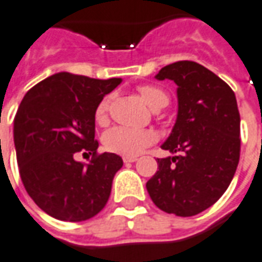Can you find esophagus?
Here are the masks:
<instances>
[{
  "label": "esophagus",
  "instance_id": "34e87169",
  "mask_svg": "<svg viewBox=\"0 0 262 262\" xmlns=\"http://www.w3.org/2000/svg\"><path fill=\"white\" fill-rule=\"evenodd\" d=\"M137 157L136 156H123V162L125 163H133L136 162Z\"/></svg>",
  "mask_w": 262,
  "mask_h": 262
}]
</instances>
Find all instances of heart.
<instances>
[{
  "mask_svg": "<svg viewBox=\"0 0 262 262\" xmlns=\"http://www.w3.org/2000/svg\"><path fill=\"white\" fill-rule=\"evenodd\" d=\"M137 92L144 103L151 109H162L169 103V95L162 88L155 85H142L137 88ZM109 107V99L105 98L99 102L95 111V120L103 123L106 120V113ZM156 135L149 129H133L125 126H115L103 135V146L107 151L123 156H136L143 151L150 144L155 143Z\"/></svg>",
  "mask_w": 262,
  "mask_h": 262,
  "instance_id": "obj_1",
  "label": "heart"
}]
</instances>
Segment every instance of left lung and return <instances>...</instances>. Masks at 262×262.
Here are the masks:
<instances>
[{
	"mask_svg": "<svg viewBox=\"0 0 262 262\" xmlns=\"http://www.w3.org/2000/svg\"><path fill=\"white\" fill-rule=\"evenodd\" d=\"M156 78L177 85V119L162 149L180 155L157 159V171L146 188L160 210L191 217L224 194L237 170L241 147L237 99L224 80L197 62L170 63Z\"/></svg>",
	"mask_w": 262,
	"mask_h": 262,
	"instance_id": "left-lung-1",
	"label": "left lung"
}]
</instances>
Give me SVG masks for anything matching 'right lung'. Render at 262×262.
Here are the masks:
<instances>
[{
    "label": "right lung",
    "mask_w": 262,
    "mask_h": 262,
    "mask_svg": "<svg viewBox=\"0 0 262 262\" xmlns=\"http://www.w3.org/2000/svg\"><path fill=\"white\" fill-rule=\"evenodd\" d=\"M122 82L59 72L24 96L14 119L19 176L38 207L62 221H85L105 207L122 166L115 153H98L95 111ZM78 152L89 163L74 160Z\"/></svg>",
    "instance_id": "1"
}]
</instances>
